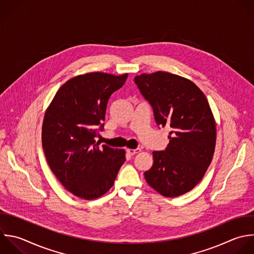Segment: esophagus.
Returning a JSON list of instances; mask_svg holds the SVG:
<instances>
[{
	"label": "esophagus",
	"mask_w": 254,
	"mask_h": 254,
	"mask_svg": "<svg viewBox=\"0 0 254 254\" xmlns=\"http://www.w3.org/2000/svg\"><path fill=\"white\" fill-rule=\"evenodd\" d=\"M140 152H141V149H139V148H137V149H127V153L131 156H133L135 154H138Z\"/></svg>",
	"instance_id": "1"
}]
</instances>
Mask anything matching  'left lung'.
I'll return each instance as SVG.
<instances>
[{
    "label": "left lung",
    "mask_w": 254,
    "mask_h": 254,
    "mask_svg": "<svg viewBox=\"0 0 254 254\" xmlns=\"http://www.w3.org/2000/svg\"><path fill=\"white\" fill-rule=\"evenodd\" d=\"M134 81L156 123L172 128L167 148L153 152L145 179L164 196L184 194L200 182L214 153L216 128L207 99L190 80L165 71L143 73Z\"/></svg>",
    "instance_id": "1"
}]
</instances>
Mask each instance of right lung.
Masks as SVG:
<instances>
[{"mask_svg": "<svg viewBox=\"0 0 254 254\" xmlns=\"http://www.w3.org/2000/svg\"><path fill=\"white\" fill-rule=\"evenodd\" d=\"M128 74L90 72L66 81L46 111L42 142L50 168L74 195L94 199L107 192L125 162V151L99 146L107 102Z\"/></svg>", "mask_w": 254, "mask_h": 254, "instance_id": "1", "label": "right lung"}]
</instances>
